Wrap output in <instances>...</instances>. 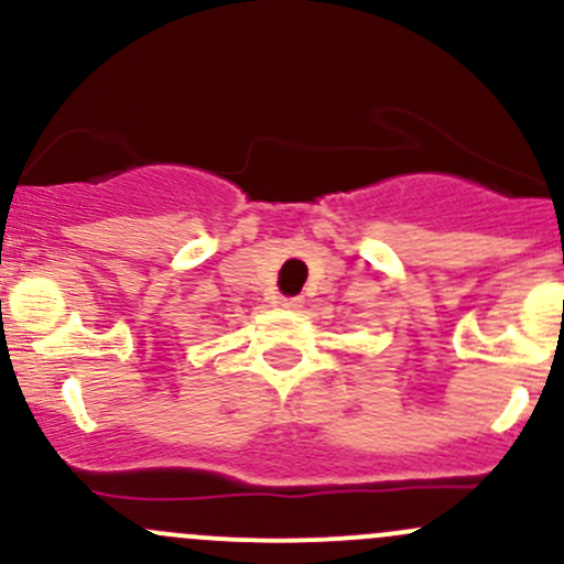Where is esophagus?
<instances>
[{
    "label": "esophagus",
    "instance_id": "obj_1",
    "mask_svg": "<svg viewBox=\"0 0 564 564\" xmlns=\"http://www.w3.org/2000/svg\"><path fill=\"white\" fill-rule=\"evenodd\" d=\"M283 308H303V297H281Z\"/></svg>",
    "mask_w": 564,
    "mask_h": 564
}]
</instances>
